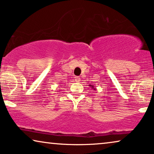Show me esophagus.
<instances>
[{"instance_id":"obj_1","label":"esophagus","mask_w":154,"mask_h":154,"mask_svg":"<svg viewBox=\"0 0 154 154\" xmlns=\"http://www.w3.org/2000/svg\"><path fill=\"white\" fill-rule=\"evenodd\" d=\"M75 82H77V83H79V82L81 81V78L79 77V76H75Z\"/></svg>"}]
</instances>
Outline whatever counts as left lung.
Here are the masks:
<instances>
[{"instance_id": "left-lung-1", "label": "left lung", "mask_w": 154, "mask_h": 154, "mask_svg": "<svg viewBox=\"0 0 154 154\" xmlns=\"http://www.w3.org/2000/svg\"><path fill=\"white\" fill-rule=\"evenodd\" d=\"M90 87L92 88V89H93V90H96V88H94V86L93 85H89Z\"/></svg>"}]
</instances>
